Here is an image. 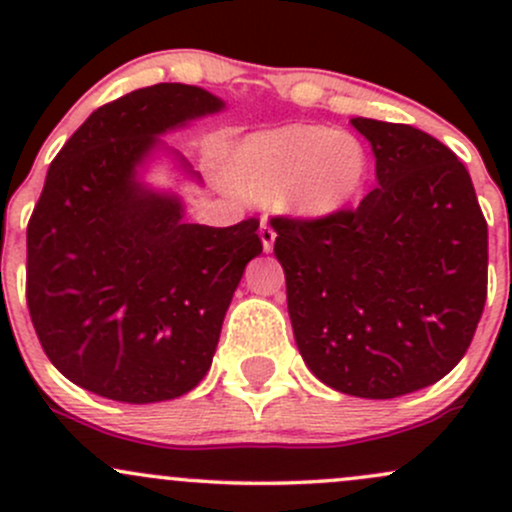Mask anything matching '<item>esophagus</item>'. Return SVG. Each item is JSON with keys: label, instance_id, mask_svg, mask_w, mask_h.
Here are the masks:
<instances>
[{"label": "esophagus", "instance_id": "obj_1", "mask_svg": "<svg viewBox=\"0 0 512 512\" xmlns=\"http://www.w3.org/2000/svg\"><path fill=\"white\" fill-rule=\"evenodd\" d=\"M260 240H262V248H264V252H269L274 248V240H276V231L272 226H269L267 221H262V226H260Z\"/></svg>", "mask_w": 512, "mask_h": 512}]
</instances>
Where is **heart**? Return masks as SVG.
Returning a JSON list of instances; mask_svg holds the SVG:
<instances>
[{"label": "heart", "mask_w": 512, "mask_h": 512, "mask_svg": "<svg viewBox=\"0 0 512 512\" xmlns=\"http://www.w3.org/2000/svg\"><path fill=\"white\" fill-rule=\"evenodd\" d=\"M366 178V151L351 134L289 125L252 134L231 156V180L250 199L279 195L301 216H327L351 202Z\"/></svg>", "instance_id": "1"}]
</instances>
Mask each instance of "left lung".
<instances>
[{
	"instance_id": "left-lung-1",
	"label": "left lung",
	"mask_w": 512,
	"mask_h": 512,
	"mask_svg": "<svg viewBox=\"0 0 512 512\" xmlns=\"http://www.w3.org/2000/svg\"><path fill=\"white\" fill-rule=\"evenodd\" d=\"M378 187L356 209L272 216L303 361L344 395L392 399L460 363L484 313L489 228L464 163L411 125L351 120Z\"/></svg>"
}]
</instances>
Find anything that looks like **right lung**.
<instances>
[{
    "instance_id": "obj_1",
    "label": "right lung",
    "mask_w": 512,
    "mask_h": 512,
    "mask_svg": "<svg viewBox=\"0 0 512 512\" xmlns=\"http://www.w3.org/2000/svg\"><path fill=\"white\" fill-rule=\"evenodd\" d=\"M223 101L156 84L105 103L50 163L26 233V301L64 378L115 402L190 392L207 375L260 221H182L173 195L137 182L156 134L216 113Z\"/></svg>"
}]
</instances>
